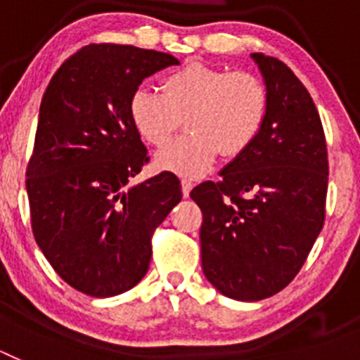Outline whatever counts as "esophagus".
<instances>
[{"instance_id":"obj_1","label":"esophagus","mask_w":360,"mask_h":360,"mask_svg":"<svg viewBox=\"0 0 360 360\" xmlns=\"http://www.w3.org/2000/svg\"><path fill=\"white\" fill-rule=\"evenodd\" d=\"M191 189H193V182H191L189 178H182V193H184V196H189Z\"/></svg>"}]
</instances>
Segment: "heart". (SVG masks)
Here are the masks:
<instances>
[{"label": "heart", "instance_id": "1", "mask_svg": "<svg viewBox=\"0 0 360 360\" xmlns=\"http://www.w3.org/2000/svg\"><path fill=\"white\" fill-rule=\"evenodd\" d=\"M162 94L139 88L129 98V117L148 144L162 148L186 117V137L158 151L157 167L195 178L219 153L234 158L250 148L269 111V90L249 70H229L191 61L164 75Z\"/></svg>", "mask_w": 360, "mask_h": 360}]
</instances>
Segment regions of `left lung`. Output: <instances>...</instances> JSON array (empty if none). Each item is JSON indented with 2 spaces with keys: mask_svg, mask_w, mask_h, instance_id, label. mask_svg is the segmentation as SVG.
I'll list each match as a JSON object with an SVG mask.
<instances>
[{
  "mask_svg": "<svg viewBox=\"0 0 360 360\" xmlns=\"http://www.w3.org/2000/svg\"><path fill=\"white\" fill-rule=\"evenodd\" d=\"M269 90L262 131L202 182L191 198L202 209V269L224 295L259 301L297 276L326 214L328 151L317 108L290 68L252 53Z\"/></svg>",
  "mask_w": 360,
  "mask_h": 360,
  "instance_id": "8db88e82",
  "label": "left lung"
}]
</instances>
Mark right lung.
Returning a JSON list of instances; mask_svg holds the SVG:
<instances>
[{"label": "right lung", "instance_id": "add662e5", "mask_svg": "<svg viewBox=\"0 0 360 360\" xmlns=\"http://www.w3.org/2000/svg\"><path fill=\"white\" fill-rule=\"evenodd\" d=\"M176 57L131 44H88L44 91L27 165L32 232L70 287L91 297L128 292L148 272L153 232L182 200L169 171L139 186L149 162L129 98Z\"/></svg>", "mask_w": 360, "mask_h": 360}]
</instances>
